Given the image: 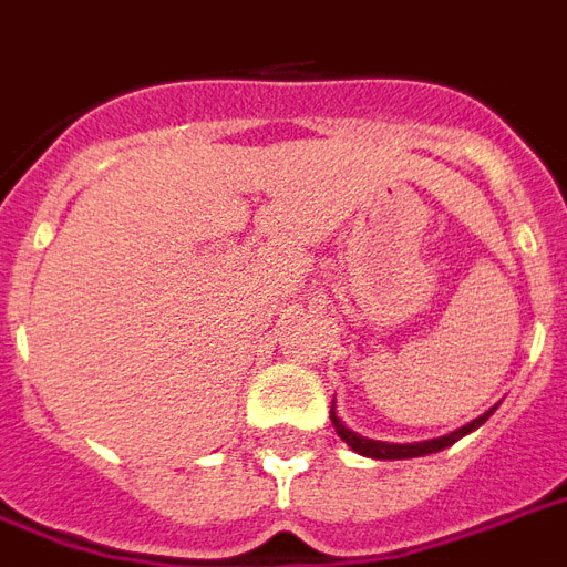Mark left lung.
I'll use <instances>...</instances> for the list:
<instances>
[{"label": "left lung", "instance_id": "obj_1", "mask_svg": "<svg viewBox=\"0 0 567 567\" xmlns=\"http://www.w3.org/2000/svg\"><path fill=\"white\" fill-rule=\"evenodd\" d=\"M497 408V405H494ZM494 408L491 411H485L482 416H476V420H471L467 425H462V429H455V432L443 434V437H432V441H414V443H390V441H372V437H363V434L352 432L349 425L337 416V411H333L331 405V423L333 429H337V434L343 437L349 446H352L358 455H367V458H381V462H399V458H420V455H432V452H441L446 450V446H452L455 441H462L464 434L476 432L485 420H488L491 414H494Z\"/></svg>", "mask_w": 567, "mask_h": 567}]
</instances>
